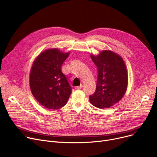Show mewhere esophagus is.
Wrapping results in <instances>:
<instances>
[{
	"label": "esophagus",
	"instance_id": "obj_1",
	"mask_svg": "<svg viewBox=\"0 0 157 157\" xmlns=\"http://www.w3.org/2000/svg\"><path fill=\"white\" fill-rule=\"evenodd\" d=\"M82 87H83V86H82V85H80V86H77V87H75V88H76L77 89H78L82 88Z\"/></svg>",
	"mask_w": 157,
	"mask_h": 157
}]
</instances>
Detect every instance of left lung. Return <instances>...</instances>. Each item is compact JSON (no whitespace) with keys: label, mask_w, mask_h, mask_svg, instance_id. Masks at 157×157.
Masks as SVG:
<instances>
[{"label":"left lung","mask_w":157,"mask_h":157,"mask_svg":"<svg viewBox=\"0 0 157 157\" xmlns=\"http://www.w3.org/2000/svg\"><path fill=\"white\" fill-rule=\"evenodd\" d=\"M91 58L98 69L94 93L89 100L101 109L114 105L123 97L128 86V73L123 59L110 50H103Z\"/></svg>","instance_id":"obj_1"}]
</instances>
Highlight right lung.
Here are the masks:
<instances>
[{"instance_id":"right-lung-1","label":"right lung","mask_w":157,"mask_h":157,"mask_svg":"<svg viewBox=\"0 0 157 157\" xmlns=\"http://www.w3.org/2000/svg\"><path fill=\"white\" fill-rule=\"evenodd\" d=\"M69 54L57 48L48 49L41 52L33 64L29 78L32 94L48 109L64 106L71 93V87L61 71Z\"/></svg>"}]
</instances>
